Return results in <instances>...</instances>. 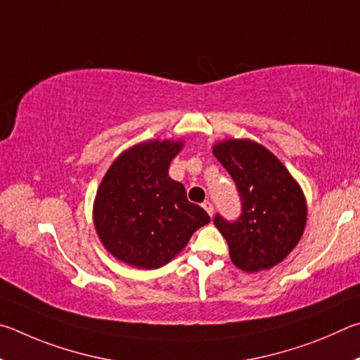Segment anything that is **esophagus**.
<instances>
[{
	"mask_svg": "<svg viewBox=\"0 0 360 360\" xmlns=\"http://www.w3.org/2000/svg\"><path fill=\"white\" fill-rule=\"evenodd\" d=\"M202 207H204V209H205V212H207V213H209V215H210V217L213 215V204L210 202V200H205V202L202 204Z\"/></svg>",
	"mask_w": 360,
	"mask_h": 360,
	"instance_id": "34e87169",
	"label": "esophagus"
}]
</instances>
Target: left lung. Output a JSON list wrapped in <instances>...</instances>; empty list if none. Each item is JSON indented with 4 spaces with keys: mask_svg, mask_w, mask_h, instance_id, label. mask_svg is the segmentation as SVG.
<instances>
[{
    "mask_svg": "<svg viewBox=\"0 0 360 360\" xmlns=\"http://www.w3.org/2000/svg\"><path fill=\"white\" fill-rule=\"evenodd\" d=\"M213 155L236 181L242 202L234 221L219 213L213 218L232 262L245 272L272 269L304 234V193L278 158L253 141H224L213 147Z\"/></svg>",
    "mask_w": 360,
    "mask_h": 360,
    "instance_id": "8db88e82",
    "label": "left lung"
}]
</instances>
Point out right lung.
<instances>
[{
    "label": "right lung",
    "instance_id": "right-lung-1",
    "mask_svg": "<svg viewBox=\"0 0 360 360\" xmlns=\"http://www.w3.org/2000/svg\"><path fill=\"white\" fill-rule=\"evenodd\" d=\"M181 142L151 141L120 155L94 199V228L110 255L139 269H158L186 247L207 212L186 198L169 164Z\"/></svg>",
    "mask_w": 360,
    "mask_h": 360
}]
</instances>
